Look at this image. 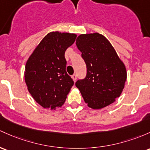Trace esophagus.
Instances as JSON below:
<instances>
[{"label":"esophagus","mask_w":150,"mask_h":150,"mask_svg":"<svg viewBox=\"0 0 150 150\" xmlns=\"http://www.w3.org/2000/svg\"><path fill=\"white\" fill-rule=\"evenodd\" d=\"M71 78H72V80H73L74 82H75V81H76V80H77V75H75V74H74V75H72Z\"/></svg>","instance_id":"34e87169"}]
</instances>
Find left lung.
<instances>
[{"instance_id": "1", "label": "left lung", "mask_w": 150, "mask_h": 150, "mask_svg": "<svg viewBox=\"0 0 150 150\" xmlns=\"http://www.w3.org/2000/svg\"><path fill=\"white\" fill-rule=\"evenodd\" d=\"M77 47L87 65V75L75 83L89 108L99 110L120 96L127 80V70L110 41L94 33L81 34Z\"/></svg>"}]
</instances>
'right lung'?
<instances>
[{
    "mask_svg": "<svg viewBox=\"0 0 150 150\" xmlns=\"http://www.w3.org/2000/svg\"><path fill=\"white\" fill-rule=\"evenodd\" d=\"M76 37L70 33H49L26 62L25 82L33 98L42 108H61L71 90L74 83L66 72L65 52Z\"/></svg>",
    "mask_w": 150,
    "mask_h": 150,
    "instance_id": "obj_1",
    "label": "right lung"
}]
</instances>
